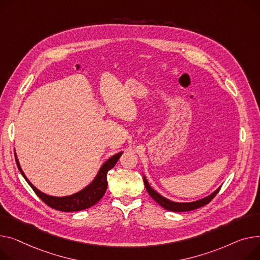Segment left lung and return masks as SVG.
<instances>
[{
    "label": "left lung",
    "instance_id": "8db88e82",
    "mask_svg": "<svg viewBox=\"0 0 260 260\" xmlns=\"http://www.w3.org/2000/svg\"><path fill=\"white\" fill-rule=\"evenodd\" d=\"M143 181H144V185H145V188L147 190L148 194L155 202H157L160 206H162L164 209L169 210V211H174V212L191 211V210L201 208V207L208 204L217 194V192L219 191V189L221 187V186H219L216 190H214L212 193H210L209 196H207L203 199H200V200H197V201H193V202H183V203H181V202H174L171 200H168V199L164 198L163 196H161L159 192L155 191V190L149 185V183L146 180V177L144 176V174H143Z\"/></svg>",
    "mask_w": 260,
    "mask_h": 260
}]
</instances>
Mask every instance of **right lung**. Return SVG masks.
<instances>
[{"label": "right lung", "mask_w": 260, "mask_h": 260, "mask_svg": "<svg viewBox=\"0 0 260 260\" xmlns=\"http://www.w3.org/2000/svg\"><path fill=\"white\" fill-rule=\"evenodd\" d=\"M122 153L123 151L117 152L103 163L99 168L97 175L89 185H86L84 188L79 190V191L76 193H73L71 196H64V197L49 196L41 191V190H39L25 176L24 171L22 170V167L20 165L19 159H17L16 152H14V155H15L17 168H19L22 176L27 181V183L31 186L33 191L38 194V197L44 203H46L49 207H51V208L59 210V211L73 212V211H80V210L88 209L102 199L108 188V180H107L108 171L116 165L117 161L119 160V158L121 157V154Z\"/></svg>", "instance_id": "1"}]
</instances>
